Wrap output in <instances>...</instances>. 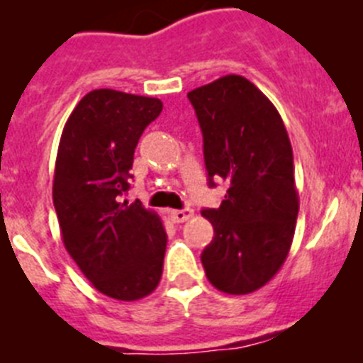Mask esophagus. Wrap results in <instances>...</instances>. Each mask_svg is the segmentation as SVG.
I'll return each instance as SVG.
<instances>
[{
  "mask_svg": "<svg viewBox=\"0 0 363 363\" xmlns=\"http://www.w3.org/2000/svg\"><path fill=\"white\" fill-rule=\"evenodd\" d=\"M192 218L191 208H182V211H169V219L172 223H184Z\"/></svg>",
  "mask_w": 363,
  "mask_h": 363,
  "instance_id": "1",
  "label": "esophagus"
}]
</instances>
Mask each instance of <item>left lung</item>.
<instances>
[{
  "label": "left lung",
  "instance_id": "1",
  "mask_svg": "<svg viewBox=\"0 0 363 363\" xmlns=\"http://www.w3.org/2000/svg\"><path fill=\"white\" fill-rule=\"evenodd\" d=\"M187 97L203 133L208 182L228 184L219 208L201 211L214 227L201 254L205 274L223 294H252L281 270L294 241L298 192L288 131L270 99L241 75Z\"/></svg>",
  "mask_w": 363,
  "mask_h": 363
}]
</instances>
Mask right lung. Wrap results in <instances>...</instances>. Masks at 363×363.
<instances>
[{"label":"right lung","mask_w":363,"mask_h":363,"mask_svg":"<svg viewBox=\"0 0 363 363\" xmlns=\"http://www.w3.org/2000/svg\"><path fill=\"white\" fill-rule=\"evenodd\" d=\"M162 101L93 89L62 129L53 174V205L62 242L84 277L116 301H138L156 290L167 234L156 212L122 199L133 155Z\"/></svg>","instance_id":"add662e5"}]
</instances>
